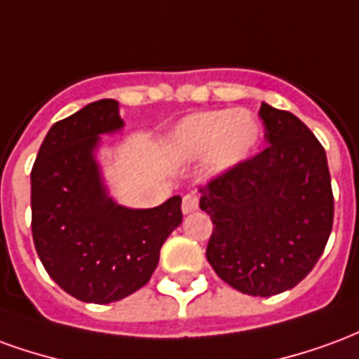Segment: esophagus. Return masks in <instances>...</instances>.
<instances>
[{
  "instance_id": "1",
  "label": "esophagus",
  "mask_w": 359,
  "mask_h": 359,
  "mask_svg": "<svg viewBox=\"0 0 359 359\" xmlns=\"http://www.w3.org/2000/svg\"><path fill=\"white\" fill-rule=\"evenodd\" d=\"M198 196L192 192V194H187L184 198H182V213L184 215H188V213H192V211L198 210Z\"/></svg>"
}]
</instances>
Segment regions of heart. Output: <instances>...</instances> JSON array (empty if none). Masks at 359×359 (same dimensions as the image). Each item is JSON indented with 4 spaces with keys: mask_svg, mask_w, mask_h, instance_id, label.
Wrapping results in <instances>:
<instances>
[{
    "mask_svg": "<svg viewBox=\"0 0 359 359\" xmlns=\"http://www.w3.org/2000/svg\"><path fill=\"white\" fill-rule=\"evenodd\" d=\"M262 140V125L250 111L217 109L182 121L172 134V148L180 157L210 154V169L226 172L244 163Z\"/></svg>",
    "mask_w": 359,
    "mask_h": 359,
    "instance_id": "b5f03b06",
    "label": "heart"
}]
</instances>
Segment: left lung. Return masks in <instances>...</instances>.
<instances>
[{
    "label": "left lung",
    "instance_id": "1",
    "mask_svg": "<svg viewBox=\"0 0 359 359\" xmlns=\"http://www.w3.org/2000/svg\"><path fill=\"white\" fill-rule=\"evenodd\" d=\"M267 148L200 188L213 221L205 257L248 296L290 290L313 269L332 229L323 146L300 118L262 103Z\"/></svg>",
    "mask_w": 359,
    "mask_h": 359
}]
</instances>
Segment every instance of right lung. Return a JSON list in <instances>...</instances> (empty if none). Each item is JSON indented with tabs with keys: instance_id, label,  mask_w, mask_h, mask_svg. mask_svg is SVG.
<instances>
[{
	"instance_id": "1",
	"label": "right lung",
	"mask_w": 359,
	"mask_h": 359,
	"mask_svg": "<svg viewBox=\"0 0 359 359\" xmlns=\"http://www.w3.org/2000/svg\"><path fill=\"white\" fill-rule=\"evenodd\" d=\"M118 102L88 103L46 134L30 172L32 238L40 262L76 300L111 304L146 285L167 236L182 223L180 196L130 210L107 194L95 149L123 128Z\"/></svg>"
}]
</instances>
